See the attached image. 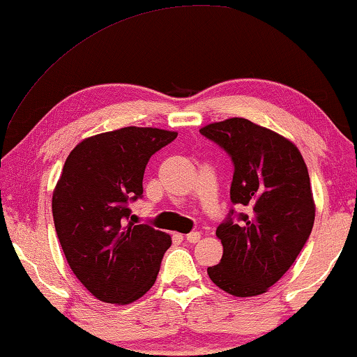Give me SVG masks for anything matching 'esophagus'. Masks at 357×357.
I'll use <instances>...</instances> for the list:
<instances>
[{
	"instance_id": "obj_1",
	"label": "esophagus",
	"mask_w": 357,
	"mask_h": 357,
	"mask_svg": "<svg viewBox=\"0 0 357 357\" xmlns=\"http://www.w3.org/2000/svg\"><path fill=\"white\" fill-rule=\"evenodd\" d=\"M200 238H202V236H200V233H197V231H194V233L185 234V241H188V243H190V244L199 243Z\"/></svg>"
}]
</instances>
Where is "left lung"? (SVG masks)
Returning a JSON list of instances; mask_svg holds the SVG:
<instances>
[{"instance_id":"1","label":"left lung","mask_w":357,"mask_h":357,"mask_svg":"<svg viewBox=\"0 0 357 357\" xmlns=\"http://www.w3.org/2000/svg\"><path fill=\"white\" fill-rule=\"evenodd\" d=\"M234 165V210L217 228L223 244L220 264L207 268L218 288L238 298L267 291L294 264L314 227L315 204L298 147L273 130L244 118H229L200 129Z\"/></svg>"}]
</instances>
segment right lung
<instances>
[{
	"mask_svg": "<svg viewBox=\"0 0 357 357\" xmlns=\"http://www.w3.org/2000/svg\"><path fill=\"white\" fill-rule=\"evenodd\" d=\"M176 137L121 128L84 139L66 158L53 192L54 228L73 273L103 303H134L157 280L172 238L135 225L129 202L142 197L150 157Z\"/></svg>",
	"mask_w": 357,
	"mask_h": 357,
	"instance_id": "add662e5",
	"label": "right lung"
}]
</instances>
